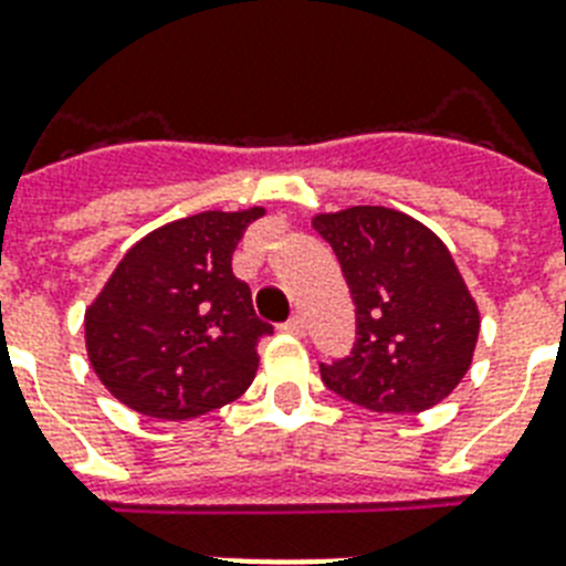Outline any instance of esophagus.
Here are the masks:
<instances>
[{"instance_id":"esophagus-1","label":"esophagus","mask_w":566,"mask_h":566,"mask_svg":"<svg viewBox=\"0 0 566 566\" xmlns=\"http://www.w3.org/2000/svg\"><path fill=\"white\" fill-rule=\"evenodd\" d=\"M280 329H283V333H289V335H303V333H306V321H303L301 315H292L286 324H280Z\"/></svg>"}]
</instances>
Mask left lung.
<instances>
[{
    "instance_id": "8db88e82",
    "label": "left lung",
    "mask_w": 566,
    "mask_h": 566,
    "mask_svg": "<svg viewBox=\"0 0 566 566\" xmlns=\"http://www.w3.org/2000/svg\"><path fill=\"white\" fill-rule=\"evenodd\" d=\"M356 303V347L321 364L329 390L376 413H422L469 373L480 310L446 242L381 205L317 213Z\"/></svg>"
}]
</instances>
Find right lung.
<instances>
[{
  "label": "right lung",
  "mask_w": 566,
  "mask_h": 566,
  "mask_svg": "<svg viewBox=\"0 0 566 566\" xmlns=\"http://www.w3.org/2000/svg\"><path fill=\"white\" fill-rule=\"evenodd\" d=\"M265 208L205 210L149 231L126 251L86 310L92 370L126 408L196 419L240 399L256 376L254 315L231 256Z\"/></svg>",
  "instance_id": "obj_1"
}]
</instances>
